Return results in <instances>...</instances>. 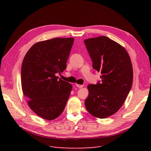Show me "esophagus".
<instances>
[{"label":"esophagus","mask_w":151,"mask_h":151,"mask_svg":"<svg viewBox=\"0 0 151 151\" xmlns=\"http://www.w3.org/2000/svg\"><path fill=\"white\" fill-rule=\"evenodd\" d=\"M76 87H77V88H82L83 87V85H81V84H76Z\"/></svg>","instance_id":"1"}]
</instances>
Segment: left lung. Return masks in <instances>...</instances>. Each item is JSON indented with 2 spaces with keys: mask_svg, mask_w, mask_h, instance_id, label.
<instances>
[{
  "mask_svg": "<svg viewBox=\"0 0 151 151\" xmlns=\"http://www.w3.org/2000/svg\"><path fill=\"white\" fill-rule=\"evenodd\" d=\"M84 44L93 68L102 74L101 83L88 86L85 100L88 111L105 118L116 113L124 103L133 82V68L127 50L106 36L88 38Z\"/></svg>",
  "mask_w": 151,
  "mask_h": 151,
  "instance_id": "8db88e82",
  "label": "left lung"
}]
</instances>
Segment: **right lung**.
I'll use <instances>...</instances> for the list:
<instances>
[{
	"label": "right lung",
	"mask_w": 151,
	"mask_h": 151,
	"mask_svg": "<svg viewBox=\"0 0 151 151\" xmlns=\"http://www.w3.org/2000/svg\"><path fill=\"white\" fill-rule=\"evenodd\" d=\"M74 38H56L35 43L26 53L21 67L22 93L29 108L43 119L60 116L70 96L72 86L58 79L67 67Z\"/></svg>",
	"instance_id": "1"
}]
</instances>
